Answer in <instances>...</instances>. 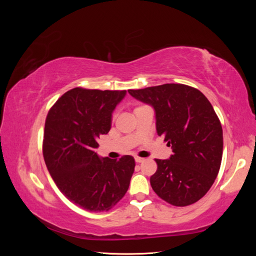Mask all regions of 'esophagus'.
Segmentation results:
<instances>
[{
	"label": "esophagus",
	"mask_w": 256,
	"mask_h": 256,
	"mask_svg": "<svg viewBox=\"0 0 256 256\" xmlns=\"http://www.w3.org/2000/svg\"><path fill=\"white\" fill-rule=\"evenodd\" d=\"M134 160H136V164H141V162H143V161H144V158H140V157H136V158H134Z\"/></svg>",
	"instance_id": "obj_1"
}]
</instances>
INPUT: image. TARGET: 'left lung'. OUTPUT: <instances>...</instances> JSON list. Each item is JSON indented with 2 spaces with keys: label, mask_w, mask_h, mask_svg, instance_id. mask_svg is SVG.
I'll return each instance as SVG.
<instances>
[{
  "label": "left lung",
  "mask_w": 256,
  "mask_h": 256,
  "mask_svg": "<svg viewBox=\"0 0 256 256\" xmlns=\"http://www.w3.org/2000/svg\"><path fill=\"white\" fill-rule=\"evenodd\" d=\"M128 92L154 108L157 134L173 150L170 159H156L152 190L174 206L198 202L214 182L222 160V126L212 104L203 92L184 84L168 83Z\"/></svg>",
  "instance_id": "obj_1"
}]
</instances>
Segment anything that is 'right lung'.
Returning <instances> with one entry per match:
<instances>
[{
  "label": "right lung",
  "mask_w": 256,
  "mask_h": 256,
  "mask_svg": "<svg viewBox=\"0 0 256 256\" xmlns=\"http://www.w3.org/2000/svg\"><path fill=\"white\" fill-rule=\"evenodd\" d=\"M126 90L76 88L50 109L42 154L60 191L85 210L108 212L126 194L134 172V157L100 159L99 136L111 129L112 112Z\"/></svg>",
  "instance_id": "obj_1"
}]
</instances>
